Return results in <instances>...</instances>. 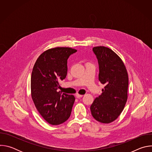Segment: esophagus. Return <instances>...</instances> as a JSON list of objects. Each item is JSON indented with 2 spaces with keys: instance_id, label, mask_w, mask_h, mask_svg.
I'll return each instance as SVG.
<instances>
[{
  "instance_id": "1",
  "label": "esophagus",
  "mask_w": 152,
  "mask_h": 152,
  "mask_svg": "<svg viewBox=\"0 0 152 152\" xmlns=\"http://www.w3.org/2000/svg\"><path fill=\"white\" fill-rule=\"evenodd\" d=\"M82 96H83V95H81V94H76V98H77V99H79V98L82 97Z\"/></svg>"
}]
</instances>
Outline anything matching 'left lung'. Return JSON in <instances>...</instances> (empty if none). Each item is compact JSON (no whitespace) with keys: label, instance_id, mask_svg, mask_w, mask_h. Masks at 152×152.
Masks as SVG:
<instances>
[{"label":"left lung","instance_id":"8db88e82","mask_svg":"<svg viewBox=\"0 0 152 152\" xmlns=\"http://www.w3.org/2000/svg\"><path fill=\"white\" fill-rule=\"evenodd\" d=\"M93 50L99 64V80L105 86L90 110L97 121L107 124L115 120L125 106L128 96V73L122 59L111 49L96 46Z\"/></svg>","mask_w":152,"mask_h":152}]
</instances>
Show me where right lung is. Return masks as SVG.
<instances>
[{
  "mask_svg": "<svg viewBox=\"0 0 152 152\" xmlns=\"http://www.w3.org/2000/svg\"><path fill=\"white\" fill-rule=\"evenodd\" d=\"M77 50L65 47L49 49L37 58L31 75V96L37 110L48 123L59 125L67 121L75 97L57 91L59 80L66 78L67 59Z\"/></svg>",
  "mask_w": 152,
  "mask_h": 152,
  "instance_id": "obj_1",
  "label": "right lung"
}]
</instances>
